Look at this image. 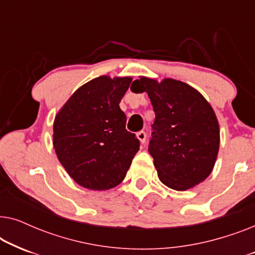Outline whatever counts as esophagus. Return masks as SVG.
<instances>
[{
    "label": "esophagus",
    "instance_id": "1",
    "mask_svg": "<svg viewBox=\"0 0 255 255\" xmlns=\"http://www.w3.org/2000/svg\"><path fill=\"white\" fill-rule=\"evenodd\" d=\"M137 138L139 139V141H140L141 144H145L146 138H147V134H146L145 131H139L137 133Z\"/></svg>",
    "mask_w": 255,
    "mask_h": 255
}]
</instances>
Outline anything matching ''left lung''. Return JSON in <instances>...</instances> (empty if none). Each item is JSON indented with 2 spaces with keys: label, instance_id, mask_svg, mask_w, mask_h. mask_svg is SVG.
Instances as JSON below:
<instances>
[{
  "label": "left lung",
  "instance_id": "8db88e82",
  "mask_svg": "<svg viewBox=\"0 0 255 255\" xmlns=\"http://www.w3.org/2000/svg\"><path fill=\"white\" fill-rule=\"evenodd\" d=\"M133 83L147 93L155 113L148 152L160 181L180 191L201 183L212 172L219 149L214 109L201 93L177 80L141 76Z\"/></svg>",
  "mask_w": 255,
  "mask_h": 255
}]
</instances>
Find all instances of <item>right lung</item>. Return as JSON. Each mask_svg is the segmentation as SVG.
<instances>
[{
    "label": "right lung",
    "mask_w": 255,
    "mask_h": 255,
    "mask_svg": "<svg viewBox=\"0 0 255 255\" xmlns=\"http://www.w3.org/2000/svg\"><path fill=\"white\" fill-rule=\"evenodd\" d=\"M131 78L107 75L87 82L59 110L53 146L59 161L80 186L108 190L124 180L140 142L125 128L120 102Z\"/></svg>",
    "instance_id": "obj_1"
}]
</instances>
